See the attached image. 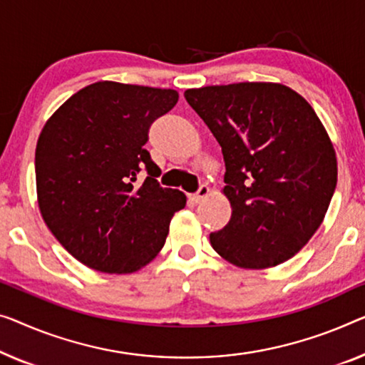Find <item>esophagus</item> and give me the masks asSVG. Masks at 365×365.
<instances>
[{
    "label": "esophagus",
    "mask_w": 365,
    "mask_h": 365,
    "mask_svg": "<svg viewBox=\"0 0 365 365\" xmlns=\"http://www.w3.org/2000/svg\"><path fill=\"white\" fill-rule=\"evenodd\" d=\"M208 195H210V188L206 187V185H201V187L198 188V192L192 195L190 200H192L193 203H200V201H203L206 197H208Z\"/></svg>",
    "instance_id": "obj_1"
}]
</instances>
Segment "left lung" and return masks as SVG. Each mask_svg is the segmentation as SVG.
Listing matches in <instances>:
<instances>
[{"mask_svg": "<svg viewBox=\"0 0 365 365\" xmlns=\"http://www.w3.org/2000/svg\"><path fill=\"white\" fill-rule=\"evenodd\" d=\"M221 145L231 220L210 242L241 269L292 259L322 226L338 182L328 130L295 90L270 81L185 91Z\"/></svg>", "mask_w": 365, "mask_h": 365, "instance_id": "left-lung-1", "label": "left lung"}]
</instances>
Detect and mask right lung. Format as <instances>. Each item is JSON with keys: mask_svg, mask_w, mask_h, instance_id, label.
Listing matches in <instances>:
<instances>
[{"mask_svg": "<svg viewBox=\"0 0 365 365\" xmlns=\"http://www.w3.org/2000/svg\"><path fill=\"white\" fill-rule=\"evenodd\" d=\"M170 88L96 81L47 119L36 145V188L42 220L86 267L133 274L164 247L180 190L162 188L144 149L149 128L172 110ZM145 168L150 177L135 185Z\"/></svg>", "mask_w": 365, "mask_h": 365, "instance_id": "1", "label": "right lung"}]
</instances>
